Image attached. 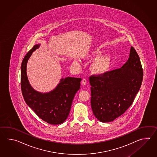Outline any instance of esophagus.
I'll list each match as a JSON object with an SVG mask.
<instances>
[{
	"label": "esophagus",
	"mask_w": 157,
	"mask_h": 157,
	"mask_svg": "<svg viewBox=\"0 0 157 157\" xmlns=\"http://www.w3.org/2000/svg\"><path fill=\"white\" fill-rule=\"evenodd\" d=\"M81 83L83 85H85L87 83V80L86 78H83L82 81H81Z\"/></svg>",
	"instance_id": "34e87169"
}]
</instances>
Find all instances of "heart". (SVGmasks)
<instances>
[{
  "label": "heart",
  "mask_w": 157,
  "mask_h": 157,
  "mask_svg": "<svg viewBox=\"0 0 157 157\" xmlns=\"http://www.w3.org/2000/svg\"><path fill=\"white\" fill-rule=\"evenodd\" d=\"M100 55V53L99 51H96L91 54L89 57L90 58H98ZM111 58L108 56H102L99 57L98 59L95 60L91 66V71L94 74H104L106 71L108 70L110 67L111 64ZM75 64L79 65V62L77 60L75 61Z\"/></svg>",
  "instance_id": "obj_1"
}]
</instances>
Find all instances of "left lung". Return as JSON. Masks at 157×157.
Instances as JSON below:
<instances>
[{"label":"left lung","instance_id":"left-lung-1","mask_svg":"<svg viewBox=\"0 0 157 157\" xmlns=\"http://www.w3.org/2000/svg\"><path fill=\"white\" fill-rule=\"evenodd\" d=\"M143 78L140 58L132 47L128 59L121 68L91 75V106L94 115L100 122H109L124 114L133 103Z\"/></svg>","mask_w":157,"mask_h":157}]
</instances>
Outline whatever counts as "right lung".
Returning a JSON list of instances; mask_svg holds the SVG:
<instances>
[{
    "mask_svg": "<svg viewBox=\"0 0 157 157\" xmlns=\"http://www.w3.org/2000/svg\"><path fill=\"white\" fill-rule=\"evenodd\" d=\"M40 45H35L24 57L21 64V87L27 104L37 116L48 124H59L67 119L75 94L80 89L81 78H62L56 88L46 94L33 90L27 79L26 65L33 51Z\"/></svg>",
    "mask_w": 157,
    "mask_h": 157,
    "instance_id": "1",
    "label": "right lung"
}]
</instances>
